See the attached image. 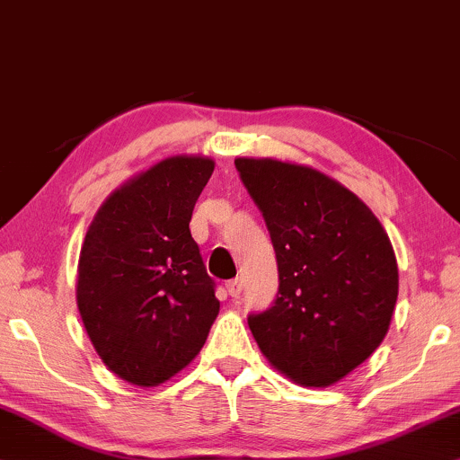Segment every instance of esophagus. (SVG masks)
<instances>
[{
    "label": "esophagus",
    "mask_w": 460,
    "mask_h": 460,
    "mask_svg": "<svg viewBox=\"0 0 460 460\" xmlns=\"http://www.w3.org/2000/svg\"><path fill=\"white\" fill-rule=\"evenodd\" d=\"M226 293H229L231 297H237V295L242 293V280H231V282H226Z\"/></svg>",
    "instance_id": "esophagus-1"
}]
</instances>
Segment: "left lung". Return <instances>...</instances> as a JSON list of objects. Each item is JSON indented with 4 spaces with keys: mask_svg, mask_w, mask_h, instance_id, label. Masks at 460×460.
Returning <instances> with one entry per match:
<instances>
[{
    "mask_svg": "<svg viewBox=\"0 0 460 460\" xmlns=\"http://www.w3.org/2000/svg\"><path fill=\"white\" fill-rule=\"evenodd\" d=\"M263 212L280 288L248 318L254 340L295 385L333 386L382 344L399 295L393 243L376 214L335 178L280 159L237 156Z\"/></svg>",
    "mask_w": 460,
    "mask_h": 460,
    "instance_id": "8db88e82",
    "label": "left lung"
}]
</instances>
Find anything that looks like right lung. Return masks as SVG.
<instances>
[{"mask_svg":"<svg viewBox=\"0 0 460 460\" xmlns=\"http://www.w3.org/2000/svg\"><path fill=\"white\" fill-rule=\"evenodd\" d=\"M212 172V156H165L114 189L86 229L75 304L97 357L129 385L189 367L218 316L189 229Z\"/></svg>","mask_w":460,"mask_h":460,"instance_id":"obj_1","label":"right lung"}]
</instances>
